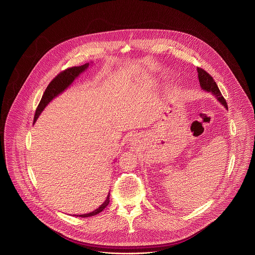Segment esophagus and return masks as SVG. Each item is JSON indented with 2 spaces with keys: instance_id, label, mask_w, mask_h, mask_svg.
Here are the masks:
<instances>
[{
  "instance_id": "1",
  "label": "esophagus",
  "mask_w": 255,
  "mask_h": 255,
  "mask_svg": "<svg viewBox=\"0 0 255 255\" xmlns=\"http://www.w3.org/2000/svg\"><path fill=\"white\" fill-rule=\"evenodd\" d=\"M130 141L132 142V144H136V143H138L139 141V137H138V135H135V134H133L131 136V138H130Z\"/></svg>"
}]
</instances>
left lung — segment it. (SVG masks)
<instances>
[{"label": "left lung", "mask_w": 255, "mask_h": 255, "mask_svg": "<svg viewBox=\"0 0 255 255\" xmlns=\"http://www.w3.org/2000/svg\"><path fill=\"white\" fill-rule=\"evenodd\" d=\"M197 72H198V80L200 82L201 88L206 92L212 93L217 99V101L220 102L222 105H224L225 108L228 109V105L225 101L224 97L222 96V94L219 90L216 82H214L213 77L208 72L205 71L200 67H197Z\"/></svg>", "instance_id": "left-lung-1"}]
</instances>
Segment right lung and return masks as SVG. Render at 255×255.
I'll return each mask as SVG.
<instances>
[{"label":"right lung","instance_id":"right-lung-1","mask_svg":"<svg viewBox=\"0 0 255 255\" xmlns=\"http://www.w3.org/2000/svg\"><path fill=\"white\" fill-rule=\"evenodd\" d=\"M88 66H89V63H85L81 66H74V67L67 68L64 71L61 72L59 75H57L52 80L51 82L48 84V86L46 87L45 91L43 93L41 102L36 109V113L34 116V123H36V121L38 120L39 116L43 111L45 106L51 102L53 99H55L57 96H59L65 89H67L71 85L72 82L75 81V79L78 76H80V74H82V72L85 71L88 68ZM109 202H110V193L107 195L105 201L98 209H96L95 211H93L89 214H81L78 216L90 217V216H94L96 214H100L108 206Z\"/></svg>","mask_w":255,"mask_h":255}]
</instances>
